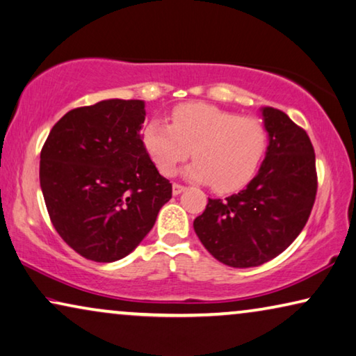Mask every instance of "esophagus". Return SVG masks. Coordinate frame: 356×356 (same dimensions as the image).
<instances>
[{"instance_id": "esophagus-1", "label": "esophagus", "mask_w": 356, "mask_h": 356, "mask_svg": "<svg viewBox=\"0 0 356 356\" xmlns=\"http://www.w3.org/2000/svg\"><path fill=\"white\" fill-rule=\"evenodd\" d=\"M185 190V187L184 185H180V184H172V193L174 195H180Z\"/></svg>"}]
</instances>
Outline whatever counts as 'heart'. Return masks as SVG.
<instances>
[{"instance_id":"heart-1","label":"heart","mask_w":356,"mask_h":356,"mask_svg":"<svg viewBox=\"0 0 356 356\" xmlns=\"http://www.w3.org/2000/svg\"><path fill=\"white\" fill-rule=\"evenodd\" d=\"M142 140L163 176H172L192 150L195 161L184 171L185 177L230 193L245 187L257 172L267 150V129L254 116L209 104H184L174 108L171 124L150 121Z\"/></svg>"}]
</instances>
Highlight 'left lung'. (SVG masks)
<instances>
[{"mask_svg": "<svg viewBox=\"0 0 356 356\" xmlns=\"http://www.w3.org/2000/svg\"><path fill=\"white\" fill-rule=\"evenodd\" d=\"M261 111L268 147L257 176L240 193L209 198L193 222L203 246L235 268L257 267L283 252L305 227L316 196L310 137L284 111Z\"/></svg>", "mask_w": 356, "mask_h": 356, "instance_id": "obj_1", "label": "left lung"}]
</instances>
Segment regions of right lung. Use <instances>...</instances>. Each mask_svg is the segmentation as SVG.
Instances as JSON below:
<instances>
[{"label": "right lung", "instance_id": "1", "mask_svg": "<svg viewBox=\"0 0 356 356\" xmlns=\"http://www.w3.org/2000/svg\"><path fill=\"white\" fill-rule=\"evenodd\" d=\"M144 121V100H102L63 115L41 148L52 225L89 261L115 262L134 251L172 196L145 150Z\"/></svg>", "mask_w": 356, "mask_h": 356}]
</instances>
